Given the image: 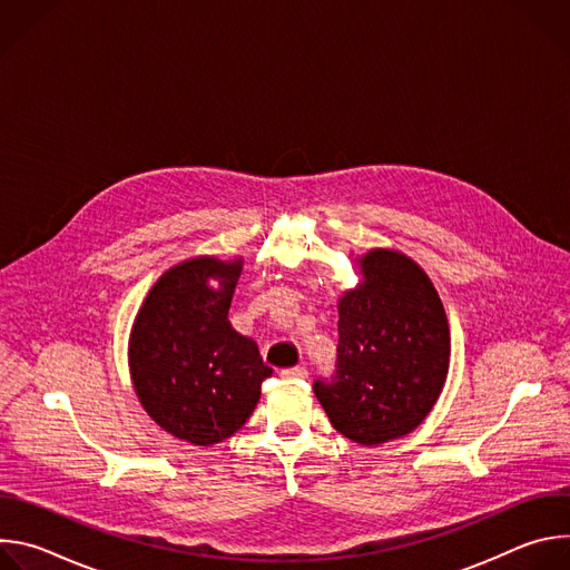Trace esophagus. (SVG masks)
Listing matches in <instances>:
<instances>
[{
  "mask_svg": "<svg viewBox=\"0 0 570 570\" xmlns=\"http://www.w3.org/2000/svg\"><path fill=\"white\" fill-rule=\"evenodd\" d=\"M306 367H302V365H295V367H286V370H282V379H306Z\"/></svg>",
  "mask_w": 570,
  "mask_h": 570,
  "instance_id": "obj_1",
  "label": "esophagus"
}]
</instances>
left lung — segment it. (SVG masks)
I'll return each instance as SVG.
<instances>
[{
    "label": "left lung",
    "mask_w": 570,
    "mask_h": 570,
    "mask_svg": "<svg viewBox=\"0 0 570 570\" xmlns=\"http://www.w3.org/2000/svg\"><path fill=\"white\" fill-rule=\"evenodd\" d=\"M363 282L338 302L336 374L313 392L338 433L379 446L415 431L444 387L449 320L429 275L396 250L358 259Z\"/></svg>",
    "instance_id": "8db88e82"
}]
</instances>
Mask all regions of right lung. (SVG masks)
I'll use <instances>...</instances> for the list:
<instances>
[{
    "instance_id": "add662e5",
    "label": "right lung",
    "mask_w": 570,
    "mask_h": 570,
    "mask_svg": "<svg viewBox=\"0 0 570 570\" xmlns=\"http://www.w3.org/2000/svg\"><path fill=\"white\" fill-rule=\"evenodd\" d=\"M240 266L243 259L196 257L169 268L130 332L128 365L144 411L196 446L223 442L246 424L273 374L257 343L227 320Z\"/></svg>"
}]
</instances>
